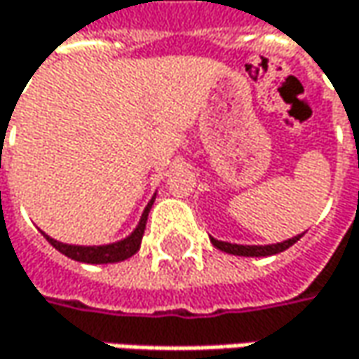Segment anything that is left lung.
<instances>
[{"mask_svg":"<svg viewBox=\"0 0 359 359\" xmlns=\"http://www.w3.org/2000/svg\"><path fill=\"white\" fill-rule=\"evenodd\" d=\"M300 238H302V234H300V236H294V238H290V241H285V243H277V245H267V246L230 245V243H222V241H215V238H212V245L215 246V248H219V250H224V252L238 255V257H269V255H277V252H281V250L290 248L294 243H298Z\"/></svg>","mask_w":359,"mask_h":359,"instance_id":"8db88e82","label":"left lung"}]
</instances>
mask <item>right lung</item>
Returning a JSON list of instances; mask_svg holds the SVG:
<instances>
[{"label": "right lung", "instance_id": "add662e5", "mask_svg": "<svg viewBox=\"0 0 359 359\" xmlns=\"http://www.w3.org/2000/svg\"><path fill=\"white\" fill-rule=\"evenodd\" d=\"M154 199L147 203L146 212L140 219V226L135 228V232L131 236H127L125 241L121 243H114V245L107 246H72V245H61L57 241H53L49 236H45L49 241L50 245L55 246L59 252H63L65 257L74 259V261H82V263H118V261H125L129 257H133L137 250H140V245H142V238H144V232H146V222H147V213H149V208H151Z\"/></svg>", "mask_w": 359, "mask_h": 359}]
</instances>
